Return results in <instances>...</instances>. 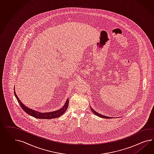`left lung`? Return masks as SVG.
<instances>
[{
  "label": "left lung",
  "mask_w": 154,
  "mask_h": 154,
  "mask_svg": "<svg viewBox=\"0 0 154 154\" xmlns=\"http://www.w3.org/2000/svg\"><path fill=\"white\" fill-rule=\"evenodd\" d=\"M91 109L92 112H93V113H94V114H95L96 116H98L99 117H101V118H103V119H111L112 117H107L106 116H104V115H103V114H100V113H99L98 112H97L95 110H94L92 108H91Z\"/></svg>",
  "instance_id": "8db88e82"
}]
</instances>
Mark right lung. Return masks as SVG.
Returning a JSON list of instances; mask_svg holds the SVG:
<instances>
[{"mask_svg": "<svg viewBox=\"0 0 154 154\" xmlns=\"http://www.w3.org/2000/svg\"><path fill=\"white\" fill-rule=\"evenodd\" d=\"M14 95L16 97L17 100L20 104V106L23 109L25 112H26L28 114H29L32 117L38 119H55L61 116L66 112L68 107V104H69V98H67L65 103L64 104L63 106L58 110L53 111V112H46V113H41L40 112H38L37 110H34L29 108V107L26 106L23 103H22V102H20L19 98L18 97L17 95L16 94V91H15V89H14Z\"/></svg>", "mask_w": 154, "mask_h": 154, "instance_id": "1", "label": "right lung"}]
</instances>
